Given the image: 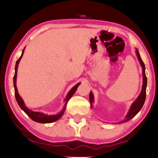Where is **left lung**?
Wrapping results in <instances>:
<instances>
[{"instance_id":"obj_1","label":"left lung","mask_w":158,"mask_h":158,"mask_svg":"<svg viewBox=\"0 0 158 158\" xmlns=\"http://www.w3.org/2000/svg\"><path fill=\"white\" fill-rule=\"evenodd\" d=\"M135 53H136L139 62H140L142 68H143V87H142V91L140 92V94H139L138 98H136V100H135L131 106L130 109H129L127 114V116H125V120H123V121L120 122L119 123H122L123 122H127V121H128V120H131L132 118H134V117L136 115V114L139 112H140V110L142 109V107H143V105L144 103L145 98H146V88H147V79L146 75H145L144 64L143 63V60H142L140 53H139L138 49H135ZM89 102H90L91 107H92V103H93V102H94V96H93V94H92V92H90V93H89Z\"/></svg>"}]
</instances>
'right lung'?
<instances>
[{
  "label": "right lung",
  "mask_w": 158,
  "mask_h": 158,
  "mask_svg": "<svg viewBox=\"0 0 158 158\" xmlns=\"http://www.w3.org/2000/svg\"><path fill=\"white\" fill-rule=\"evenodd\" d=\"M24 48L23 50V52H22L21 56L16 61V63H15V74L14 76V86L15 97V99H16L17 103L18 105H19V106L21 109L27 114V116H29V118H31L33 120H34V121H35L37 123H51L56 121V120H57L64 114V112L65 111V109H66V106L68 101H69L70 98L72 97V96L75 94V92H76L77 88H78V86L81 84V83H77L76 85L74 86V87L69 91V92L68 93V94L66 96V98H65V100H64V101H66L64 107L63 108V110L57 114H55V115H48V114H44V113H42V112H33V111H31V110L28 109V108L25 106V104H24L23 98L20 97V96L19 95V94H18V89L16 87V77H17V70H18V64H19L22 57H23V53H24Z\"/></svg>",
  "instance_id": "right-lung-1"
}]
</instances>
